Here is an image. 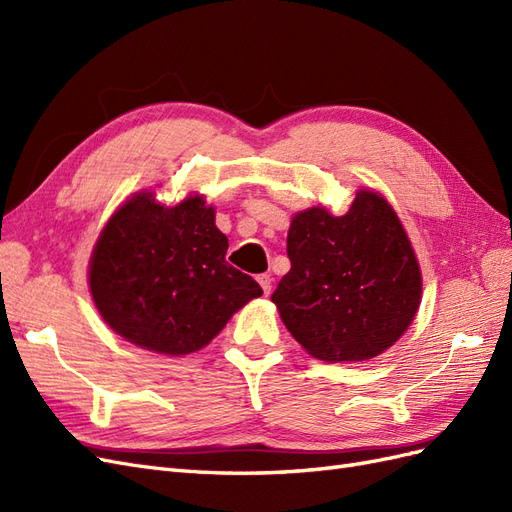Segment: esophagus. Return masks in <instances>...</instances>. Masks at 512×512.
Masks as SVG:
<instances>
[{"mask_svg": "<svg viewBox=\"0 0 512 512\" xmlns=\"http://www.w3.org/2000/svg\"><path fill=\"white\" fill-rule=\"evenodd\" d=\"M271 282H273L271 275H267V273L258 275V284H260V288H262V292H265V294H271Z\"/></svg>", "mask_w": 512, "mask_h": 512, "instance_id": "obj_1", "label": "esophagus"}]
</instances>
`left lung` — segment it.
Returning a JSON list of instances; mask_svg holds the SVG:
<instances>
[{
  "mask_svg": "<svg viewBox=\"0 0 512 512\" xmlns=\"http://www.w3.org/2000/svg\"><path fill=\"white\" fill-rule=\"evenodd\" d=\"M286 250L290 271L271 301L316 359H374L410 327L421 305V267L380 194L359 190L339 218L324 207L297 213Z\"/></svg>",
  "mask_w": 512,
  "mask_h": 512,
  "instance_id": "left-lung-1",
  "label": "left lung"
}]
</instances>
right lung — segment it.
Wrapping results in <instances>:
<instances>
[{"mask_svg": "<svg viewBox=\"0 0 512 512\" xmlns=\"http://www.w3.org/2000/svg\"><path fill=\"white\" fill-rule=\"evenodd\" d=\"M226 250L228 239L203 196L166 207L151 192H138L98 237L91 297L130 344L170 356L196 352L262 294L256 280L228 265Z\"/></svg>", "mask_w": 512, "mask_h": 512, "instance_id": "right-lung-1", "label": "right lung"}]
</instances>
